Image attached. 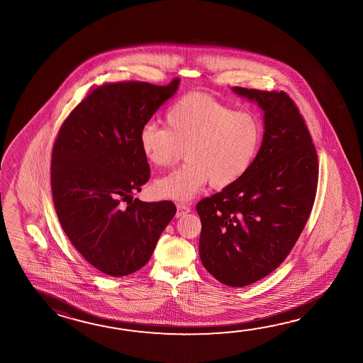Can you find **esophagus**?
Instances as JSON below:
<instances>
[{"mask_svg": "<svg viewBox=\"0 0 363 363\" xmlns=\"http://www.w3.org/2000/svg\"><path fill=\"white\" fill-rule=\"evenodd\" d=\"M191 210L186 203H177V214L176 216L179 218V216H186L187 213H190Z\"/></svg>", "mask_w": 363, "mask_h": 363, "instance_id": "1", "label": "esophagus"}]
</instances>
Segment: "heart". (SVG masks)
Instances as JSON below:
<instances>
[{
	"mask_svg": "<svg viewBox=\"0 0 363 363\" xmlns=\"http://www.w3.org/2000/svg\"><path fill=\"white\" fill-rule=\"evenodd\" d=\"M164 122L166 128L147 123L139 134L141 153L152 166H172L186 154L184 166L155 181L154 191L163 199L190 200L209 181L214 189L237 184L259 153V118L205 93L179 98Z\"/></svg>",
	"mask_w": 363,
	"mask_h": 363,
	"instance_id": "obj_1",
	"label": "heart"
}]
</instances>
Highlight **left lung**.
Returning <instances> with one entry per match:
<instances>
[{
    "instance_id": "obj_1",
    "label": "left lung",
    "mask_w": 363,
    "mask_h": 363,
    "mask_svg": "<svg viewBox=\"0 0 363 363\" xmlns=\"http://www.w3.org/2000/svg\"><path fill=\"white\" fill-rule=\"evenodd\" d=\"M232 90L259 104L265 131L246 176L197 203L199 254L216 280L246 286L279 267L305 228L318 189V153L286 93Z\"/></svg>"
}]
</instances>
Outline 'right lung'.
Listing matches in <instances>:
<instances>
[{
    "instance_id": "right-lung-1",
    "label": "right lung",
    "mask_w": 363,
    "mask_h": 363,
    "mask_svg": "<svg viewBox=\"0 0 363 363\" xmlns=\"http://www.w3.org/2000/svg\"><path fill=\"white\" fill-rule=\"evenodd\" d=\"M144 82L104 84L65 120L52 150L51 189L61 227L103 274L125 277L147 264L176 214L172 201L133 200L150 177L139 134L179 89Z\"/></svg>"
}]
</instances>
